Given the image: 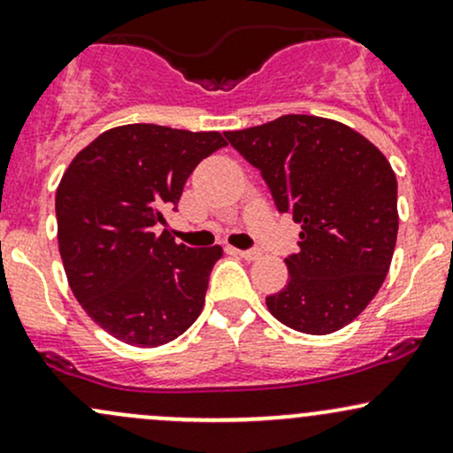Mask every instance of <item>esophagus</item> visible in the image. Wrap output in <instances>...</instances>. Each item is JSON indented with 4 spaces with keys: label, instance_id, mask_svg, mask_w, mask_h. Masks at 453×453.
Here are the masks:
<instances>
[{
    "label": "esophagus",
    "instance_id": "34e87169",
    "mask_svg": "<svg viewBox=\"0 0 453 453\" xmlns=\"http://www.w3.org/2000/svg\"><path fill=\"white\" fill-rule=\"evenodd\" d=\"M235 252L242 257V259H246V261H255V259H259V257H261V250H235Z\"/></svg>",
    "mask_w": 453,
    "mask_h": 453
}]
</instances>
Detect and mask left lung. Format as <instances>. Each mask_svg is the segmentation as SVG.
I'll return each mask as SVG.
<instances>
[{"instance_id": "1", "label": "left lung", "mask_w": 453, "mask_h": 453, "mask_svg": "<svg viewBox=\"0 0 453 453\" xmlns=\"http://www.w3.org/2000/svg\"><path fill=\"white\" fill-rule=\"evenodd\" d=\"M261 170L279 211L291 213L300 252L289 280L265 304L279 322L330 334L358 318L378 294L397 242V179L382 150L339 120L285 114L226 131Z\"/></svg>"}]
</instances>
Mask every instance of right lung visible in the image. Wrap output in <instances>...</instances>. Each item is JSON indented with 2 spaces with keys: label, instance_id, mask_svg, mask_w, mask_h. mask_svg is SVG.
<instances>
[{
  "label": "right lung",
  "instance_id": "1",
  "mask_svg": "<svg viewBox=\"0 0 453 453\" xmlns=\"http://www.w3.org/2000/svg\"><path fill=\"white\" fill-rule=\"evenodd\" d=\"M218 131L135 123L108 129L73 157L56 192L58 248L81 309L105 333L157 348L196 322L220 246L177 244L166 225Z\"/></svg>",
  "mask_w": 453,
  "mask_h": 453
}]
</instances>
